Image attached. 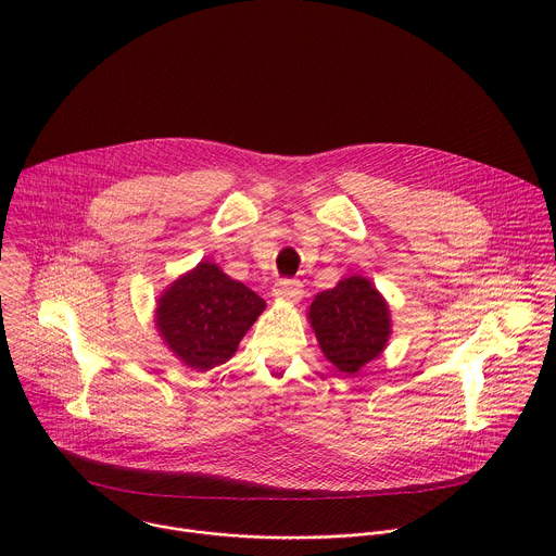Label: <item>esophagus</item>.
<instances>
[{"mask_svg": "<svg viewBox=\"0 0 556 556\" xmlns=\"http://www.w3.org/2000/svg\"><path fill=\"white\" fill-rule=\"evenodd\" d=\"M273 296L279 301L296 303L303 296V283L296 279H279L273 288Z\"/></svg>", "mask_w": 556, "mask_h": 556, "instance_id": "34e87169", "label": "esophagus"}]
</instances>
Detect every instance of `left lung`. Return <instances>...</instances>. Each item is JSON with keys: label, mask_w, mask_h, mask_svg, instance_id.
Wrapping results in <instances>:
<instances>
[{"label": "left lung", "mask_w": 556, "mask_h": 556, "mask_svg": "<svg viewBox=\"0 0 556 556\" xmlns=\"http://www.w3.org/2000/svg\"><path fill=\"white\" fill-rule=\"evenodd\" d=\"M307 321L326 358L350 376L378 358L391 334L387 301L369 279L358 275L316 294Z\"/></svg>", "instance_id": "1"}]
</instances>
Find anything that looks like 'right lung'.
Masks as SVG:
<instances>
[{
	"label": "right lung",
	"instance_id": "right-lung-1",
	"mask_svg": "<svg viewBox=\"0 0 556 556\" xmlns=\"http://www.w3.org/2000/svg\"><path fill=\"white\" fill-rule=\"evenodd\" d=\"M266 301L217 264L200 262L157 299L155 326L165 345L191 369L206 371L226 363Z\"/></svg>",
	"mask_w": 556,
	"mask_h": 556
}]
</instances>
